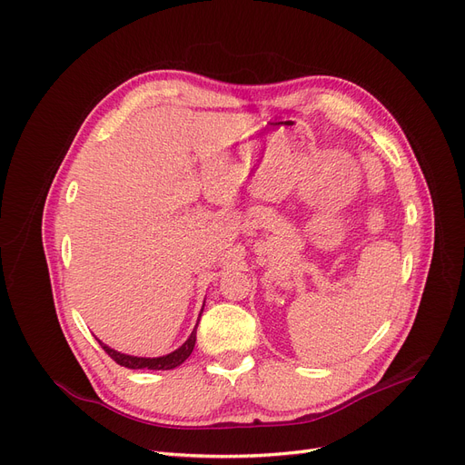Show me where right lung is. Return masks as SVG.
<instances>
[{
	"mask_svg": "<svg viewBox=\"0 0 465 465\" xmlns=\"http://www.w3.org/2000/svg\"><path fill=\"white\" fill-rule=\"evenodd\" d=\"M202 311H203V309H202ZM198 322H200V321H198ZM195 328H198V326H195ZM195 328H193V331L190 333V337L184 341V343H183L177 351L169 352V354H165V356H160V358H139V356L122 354V352H116L114 349L104 345L100 339H97V341H100V345L104 347V351H105L118 365H124V368H128V370H156V371L163 370V371H167V370H175L177 365H181V363L192 354L193 345H195Z\"/></svg>",
	"mask_w": 465,
	"mask_h": 465,
	"instance_id": "right-lung-1",
	"label": "right lung"
}]
</instances>
